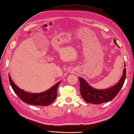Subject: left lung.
Here are the masks:
<instances>
[{"mask_svg": "<svg viewBox=\"0 0 134 134\" xmlns=\"http://www.w3.org/2000/svg\"><path fill=\"white\" fill-rule=\"evenodd\" d=\"M115 43L118 47L119 45L114 39ZM126 66V64H124ZM123 74L120 80L115 86L105 90H97L89 86L86 81L79 77L80 82V92L82 98L88 103L93 104H100L104 102L110 101L114 98L120 92L123 86L126 76V69L124 68Z\"/></svg>", "mask_w": 134, "mask_h": 134, "instance_id": "left-lung-1", "label": "left lung"}]
</instances>
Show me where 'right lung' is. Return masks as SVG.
Returning a JSON list of instances; mask_svg holds the SVG:
<instances>
[{"instance_id":"1","label":"right lung","mask_w":134,"mask_h":134,"mask_svg":"<svg viewBox=\"0 0 134 134\" xmlns=\"http://www.w3.org/2000/svg\"><path fill=\"white\" fill-rule=\"evenodd\" d=\"M9 81L13 90L19 98L25 103L38 106H47L52 104L57 97V90L60 81L58 82L55 86L46 92L41 93H30L25 92L14 83L11 76L9 75Z\"/></svg>"}]
</instances>
